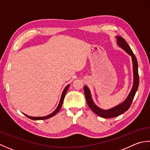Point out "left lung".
<instances>
[{
	"instance_id": "8db88e82",
	"label": "left lung",
	"mask_w": 150,
	"mask_h": 150,
	"mask_svg": "<svg viewBox=\"0 0 150 150\" xmlns=\"http://www.w3.org/2000/svg\"><path fill=\"white\" fill-rule=\"evenodd\" d=\"M116 38L117 39V45L124 50L126 51L129 56H131V58H132L133 70V85L132 88L131 90V92L129 94V95L127 96V98L123 102L121 103L120 104L115 106L111 109L107 110L100 109L94 103L92 97H91V94L89 88L86 85L84 86V93L88 105L89 106L91 109L92 110L94 113H96L97 115L104 118H109L118 117V116L122 115L124 112H126L127 110H128V109L129 108V107L131 105V103L133 102L134 96H135L137 91L138 89L139 84L138 63H137V60L135 56L133 53L129 45L127 43V42L124 38L118 35L116 36Z\"/></svg>"
}]
</instances>
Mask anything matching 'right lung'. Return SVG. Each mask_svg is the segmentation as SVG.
Segmentation results:
<instances>
[{"mask_svg": "<svg viewBox=\"0 0 150 150\" xmlns=\"http://www.w3.org/2000/svg\"><path fill=\"white\" fill-rule=\"evenodd\" d=\"M69 86H70V85H69H69H67V86H66V87H65V88H64V90H63V93H62V96H61V99H60V101H59V104H58L57 108L56 109V110H55V111H54V112H52L51 114L48 115H47V116H45V117H30V116H28V115H25L26 117H27L28 118H30V119H32V120H45V119H48V118H51V117H54V116L55 115H56V114L57 113V112H59V111L60 110L61 108H62V104H63V100H64V98H65V94H66V93H67V90H68V88H69Z\"/></svg>", "mask_w": 150, "mask_h": 150, "instance_id": "right-lung-1", "label": "right lung"}]
</instances>
